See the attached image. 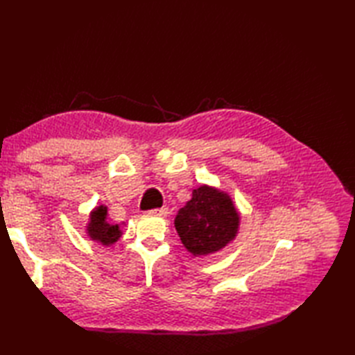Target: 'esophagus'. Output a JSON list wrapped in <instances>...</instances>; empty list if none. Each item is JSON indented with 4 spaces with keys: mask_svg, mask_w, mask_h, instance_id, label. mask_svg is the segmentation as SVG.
I'll return each instance as SVG.
<instances>
[{
    "mask_svg": "<svg viewBox=\"0 0 355 355\" xmlns=\"http://www.w3.org/2000/svg\"><path fill=\"white\" fill-rule=\"evenodd\" d=\"M149 214L158 215V216H166V215L169 214V210H168V207H160V209H153V210H149Z\"/></svg>",
    "mask_w": 355,
    "mask_h": 355,
    "instance_id": "34e87169",
    "label": "esophagus"
}]
</instances>
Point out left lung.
<instances>
[{"instance_id":"obj_1","label":"left lung","mask_w":355,"mask_h":355,"mask_svg":"<svg viewBox=\"0 0 355 355\" xmlns=\"http://www.w3.org/2000/svg\"><path fill=\"white\" fill-rule=\"evenodd\" d=\"M239 215L229 195L201 186L178 210L175 229L184 247L193 256L218 252L235 238Z\"/></svg>"}]
</instances>
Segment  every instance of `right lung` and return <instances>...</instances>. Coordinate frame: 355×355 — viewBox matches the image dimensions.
Listing matches in <instances>:
<instances>
[{"label":"right lung","mask_w":355,"mask_h":355,"mask_svg":"<svg viewBox=\"0 0 355 355\" xmlns=\"http://www.w3.org/2000/svg\"><path fill=\"white\" fill-rule=\"evenodd\" d=\"M92 221L88 224L89 238L99 241L103 245H110L120 238L119 225H112L107 221V207H97L92 214Z\"/></svg>","instance_id":"right-lung-1"}]
</instances>
